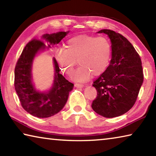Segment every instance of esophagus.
<instances>
[{
	"label": "esophagus",
	"mask_w": 156,
	"mask_h": 156,
	"mask_svg": "<svg viewBox=\"0 0 156 156\" xmlns=\"http://www.w3.org/2000/svg\"><path fill=\"white\" fill-rule=\"evenodd\" d=\"M75 87L76 88H82L84 87V84H79V83H76L75 84Z\"/></svg>",
	"instance_id": "34e87169"
}]
</instances>
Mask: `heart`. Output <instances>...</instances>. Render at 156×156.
I'll return each mask as SVG.
<instances>
[{"label":"heart","mask_w":156,"mask_h":156,"mask_svg":"<svg viewBox=\"0 0 156 156\" xmlns=\"http://www.w3.org/2000/svg\"><path fill=\"white\" fill-rule=\"evenodd\" d=\"M110 42L103 36H79L69 40L65 48L58 50L55 58L62 70L71 75L77 63L80 66L73 72L74 81L84 83L92 76L106 72L112 58Z\"/></svg>","instance_id":"b5f03b06"}]
</instances>
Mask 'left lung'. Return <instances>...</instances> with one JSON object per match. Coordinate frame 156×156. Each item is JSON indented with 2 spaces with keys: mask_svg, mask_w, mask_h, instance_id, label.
I'll return each instance as SVG.
<instances>
[{
  "mask_svg": "<svg viewBox=\"0 0 156 156\" xmlns=\"http://www.w3.org/2000/svg\"><path fill=\"white\" fill-rule=\"evenodd\" d=\"M109 36L112 54L106 72L94 81L97 97L92 109L105 118H114L130 110L136 101L144 76L139 54L125 37L110 30H102Z\"/></svg>",
  "mask_w": 156,
  "mask_h": 156,
  "instance_id": "obj_1",
  "label": "left lung"
}]
</instances>
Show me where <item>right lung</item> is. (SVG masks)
<instances>
[{
	"instance_id": "add662e5",
	"label": "right lung",
	"mask_w": 156,
	"mask_h": 156,
	"mask_svg": "<svg viewBox=\"0 0 156 156\" xmlns=\"http://www.w3.org/2000/svg\"><path fill=\"white\" fill-rule=\"evenodd\" d=\"M69 31L45 34L41 40H32L25 47L14 71V87L21 105L26 112L35 117L49 118L60 112L67 102L73 84L66 80L61 73L56 60L53 58L54 67V83L49 90L41 91L33 83L32 65L39 52L59 43Z\"/></svg>"
}]
</instances>
